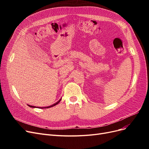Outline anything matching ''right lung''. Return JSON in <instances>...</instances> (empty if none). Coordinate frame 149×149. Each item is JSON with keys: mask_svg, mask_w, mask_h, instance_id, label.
Returning a JSON list of instances; mask_svg holds the SVG:
<instances>
[{"mask_svg": "<svg viewBox=\"0 0 149 149\" xmlns=\"http://www.w3.org/2000/svg\"><path fill=\"white\" fill-rule=\"evenodd\" d=\"M60 101H61V99H60V100L59 101H58L57 102H56V103H55V104H52V105H51V106H48V107H35V106H30V105H29V104H28V106H29V107H33V108H35V107H38V108H40V109H43V108H49V107H53V106H56V104H58L60 102Z\"/></svg>", "mask_w": 149, "mask_h": 149, "instance_id": "1", "label": "right lung"}]
</instances>
